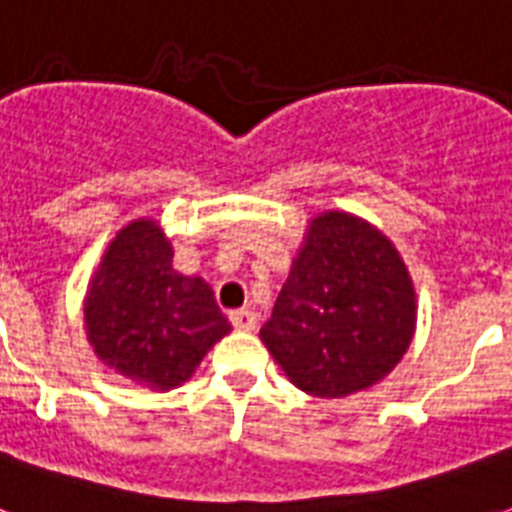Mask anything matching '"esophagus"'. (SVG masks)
I'll list each match as a JSON object with an SVG mask.
<instances>
[{"instance_id": "1", "label": "esophagus", "mask_w": 512, "mask_h": 512, "mask_svg": "<svg viewBox=\"0 0 512 512\" xmlns=\"http://www.w3.org/2000/svg\"><path fill=\"white\" fill-rule=\"evenodd\" d=\"M231 324L241 332H252L257 327V313L249 311V308H241V311H231Z\"/></svg>"}]
</instances>
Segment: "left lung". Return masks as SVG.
Segmentation results:
<instances>
[{"label": "left lung", "instance_id": "1", "mask_svg": "<svg viewBox=\"0 0 512 512\" xmlns=\"http://www.w3.org/2000/svg\"><path fill=\"white\" fill-rule=\"evenodd\" d=\"M417 295L393 241L342 209L311 217L260 340L295 388L345 398L412 345Z\"/></svg>", "mask_w": 512, "mask_h": 512}]
</instances>
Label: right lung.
Returning a JSON list of instances; mask_svg holds the SVG:
<instances>
[{"mask_svg": "<svg viewBox=\"0 0 512 512\" xmlns=\"http://www.w3.org/2000/svg\"><path fill=\"white\" fill-rule=\"evenodd\" d=\"M172 241L154 217H138L108 241L84 297V332L95 356L148 390L191 380L231 324L201 276L172 268Z\"/></svg>", "mask_w": 512, "mask_h": 512, "instance_id": "right-lung-1", "label": "right lung"}]
</instances>
